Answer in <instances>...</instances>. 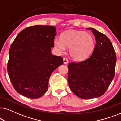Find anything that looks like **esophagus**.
I'll use <instances>...</instances> for the list:
<instances>
[{
  "label": "esophagus",
  "instance_id": "esophagus-1",
  "mask_svg": "<svg viewBox=\"0 0 121 121\" xmlns=\"http://www.w3.org/2000/svg\"><path fill=\"white\" fill-rule=\"evenodd\" d=\"M63 62H64V64H68V60H67L66 58H64L63 59Z\"/></svg>",
  "mask_w": 121,
  "mask_h": 121
}]
</instances>
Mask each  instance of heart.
Listing matches in <instances>:
<instances>
[{
	"instance_id": "b5f03b06",
	"label": "heart",
	"mask_w": 121,
	"mask_h": 121,
	"mask_svg": "<svg viewBox=\"0 0 121 121\" xmlns=\"http://www.w3.org/2000/svg\"><path fill=\"white\" fill-rule=\"evenodd\" d=\"M54 45L59 51L69 48V54L76 61L84 60L91 55L96 46V40L92 35L85 31L67 30L61 35V39L56 38Z\"/></svg>"
}]
</instances>
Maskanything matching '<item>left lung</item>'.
Listing matches in <instances>:
<instances>
[{"label": "left lung", "instance_id": "obj_1", "mask_svg": "<svg viewBox=\"0 0 121 121\" xmlns=\"http://www.w3.org/2000/svg\"><path fill=\"white\" fill-rule=\"evenodd\" d=\"M96 44L92 54L83 61L68 64V83L71 90L83 99L104 94L115 77L116 55L105 35L92 28Z\"/></svg>", "mask_w": 121, "mask_h": 121}]
</instances>
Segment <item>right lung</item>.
<instances>
[{"label":"right lung","mask_w":121,"mask_h":121,"mask_svg":"<svg viewBox=\"0 0 121 121\" xmlns=\"http://www.w3.org/2000/svg\"><path fill=\"white\" fill-rule=\"evenodd\" d=\"M56 35L54 26L37 25L24 29L13 42L7 70L17 93L38 99L48 91L51 73L63 64L62 57L51 53Z\"/></svg>","instance_id":"1"}]
</instances>
